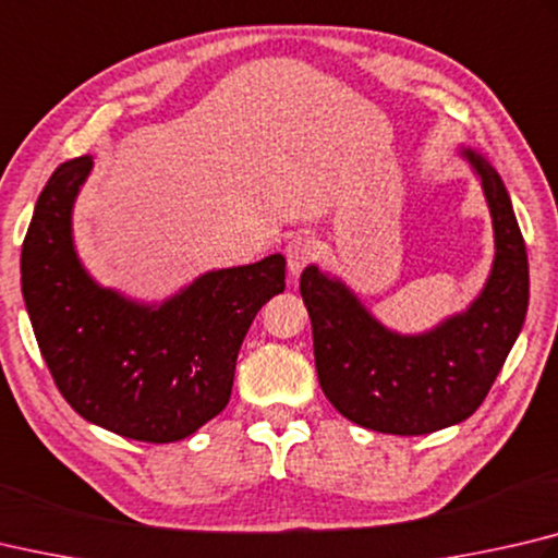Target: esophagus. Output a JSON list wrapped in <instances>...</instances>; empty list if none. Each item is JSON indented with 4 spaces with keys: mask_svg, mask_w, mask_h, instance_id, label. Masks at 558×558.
Instances as JSON below:
<instances>
[{
    "mask_svg": "<svg viewBox=\"0 0 558 558\" xmlns=\"http://www.w3.org/2000/svg\"><path fill=\"white\" fill-rule=\"evenodd\" d=\"M286 258H288V270L292 278H298L302 270H305L310 263L317 258V244L307 234H295L286 246Z\"/></svg>",
    "mask_w": 558,
    "mask_h": 558,
    "instance_id": "1",
    "label": "esophagus"
}]
</instances>
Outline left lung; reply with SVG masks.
<instances>
[{"label": "left lung", "mask_w": 558, "mask_h": 558, "mask_svg": "<svg viewBox=\"0 0 558 558\" xmlns=\"http://www.w3.org/2000/svg\"><path fill=\"white\" fill-rule=\"evenodd\" d=\"M461 158L481 180L495 236L490 276L463 312L429 331L400 333L373 317L341 278L314 263L302 270L319 385L359 427L417 437L469 420L522 331L530 266L510 195L483 154L461 148Z\"/></svg>", "instance_id": "8db88e82"}]
</instances>
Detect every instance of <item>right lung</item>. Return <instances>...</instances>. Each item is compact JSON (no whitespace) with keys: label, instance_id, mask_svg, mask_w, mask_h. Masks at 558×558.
Here are the masks:
<instances>
[{"label":"right lung","instance_id":"add662e5","mask_svg":"<svg viewBox=\"0 0 558 558\" xmlns=\"http://www.w3.org/2000/svg\"><path fill=\"white\" fill-rule=\"evenodd\" d=\"M93 156L60 166L22 246V292L40 356L80 417L119 437L170 444L227 408L258 310L286 290V258L207 270L163 302L102 288L80 260L73 207Z\"/></svg>","mask_w":558,"mask_h":558}]
</instances>
